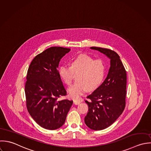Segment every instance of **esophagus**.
<instances>
[{
    "label": "esophagus",
    "mask_w": 151,
    "mask_h": 151,
    "mask_svg": "<svg viewBox=\"0 0 151 151\" xmlns=\"http://www.w3.org/2000/svg\"><path fill=\"white\" fill-rule=\"evenodd\" d=\"M73 102L75 105H78L80 103V101L77 100H73Z\"/></svg>",
    "instance_id": "1"
}]
</instances>
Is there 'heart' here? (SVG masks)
Returning a JSON list of instances; mask_svg holds the SVG:
<instances>
[{
    "label": "heart",
    "mask_w": 151,
    "mask_h": 151,
    "mask_svg": "<svg viewBox=\"0 0 151 151\" xmlns=\"http://www.w3.org/2000/svg\"><path fill=\"white\" fill-rule=\"evenodd\" d=\"M105 65L101 59H95L87 54H81L70 63V67L61 65L58 70L61 78L67 85H71L74 74H78L77 82L68 89L70 96L78 99L88 90L94 91L102 83L105 74Z\"/></svg>",
    "instance_id": "heart-1"
}]
</instances>
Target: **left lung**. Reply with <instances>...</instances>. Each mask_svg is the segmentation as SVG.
I'll return each instance as SVG.
<instances>
[{
    "label": "left lung",
    "mask_w": 151,
    "mask_h": 151,
    "mask_svg": "<svg viewBox=\"0 0 151 151\" xmlns=\"http://www.w3.org/2000/svg\"><path fill=\"white\" fill-rule=\"evenodd\" d=\"M110 58V68L103 83L85 102L88 112L84 118L86 125L90 129L100 131L112 125L120 116L125 106L127 71L119 55L114 51L91 47Z\"/></svg>",
    "instance_id": "1"
}]
</instances>
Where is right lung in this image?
Here are the masks:
<instances>
[{"label": "right lung", "mask_w": 151, "mask_h": 151, "mask_svg": "<svg viewBox=\"0 0 151 151\" xmlns=\"http://www.w3.org/2000/svg\"><path fill=\"white\" fill-rule=\"evenodd\" d=\"M70 49L51 47L37 54L27 70L25 95L27 111L40 127L49 130L65 122L73 101L60 100L67 95L58 73L60 60Z\"/></svg>", "instance_id": "right-lung-1"}]
</instances>
